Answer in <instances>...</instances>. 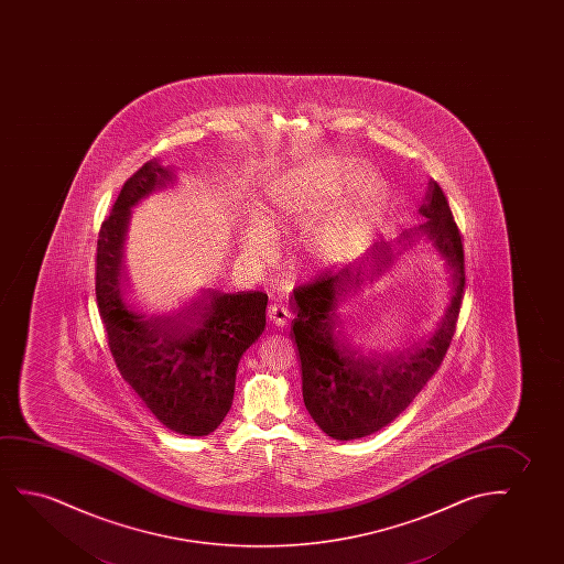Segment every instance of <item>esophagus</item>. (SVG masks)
Returning a JSON list of instances; mask_svg holds the SVG:
<instances>
[{"label": "esophagus", "instance_id": "1", "mask_svg": "<svg viewBox=\"0 0 564 564\" xmlns=\"http://www.w3.org/2000/svg\"><path fill=\"white\" fill-rule=\"evenodd\" d=\"M268 317H270V322H273V324L283 327V325L291 322L293 314H291V310L286 308L283 302H273V304H270V308H268Z\"/></svg>", "mask_w": 564, "mask_h": 564}]
</instances>
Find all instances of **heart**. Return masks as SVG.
I'll return each mask as SVG.
<instances>
[{
	"mask_svg": "<svg viewBox=\"0 0 564 564\" xmlns=\"http://www.w3.org/2000/svg\"><path fill=\"white\" fill-rule=\"evenodd\" d=\"M291 196L285 191H278L275 194V202L281 209H293V200H289ZM386 198V186L379 178H368L358 193V206L364 216L370 217L378 214L381 208V202ZM350 245V235L347 231L332 232V235H319L316 239L312 240L310 250L312 254L319 258V260H329L333 256L340 254L345 248ZM273 247V239L271 232L263 224L248 225L245 232H242V250L248 256H256L262 258L268 256Z\"/></svg>",
	"mask_w": 564,
	"mask_h": 564,
	"instance_id": "heart-1",
	"label": "heart"
}]
</instances>
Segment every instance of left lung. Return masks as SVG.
Wrapping results in <instances>:
<instances>
[{
    "label": "left lung",
    "mask_w": 564,
    "mask_h": 564,
    "mask_svg": "<svg viewBox=\"0 0 564 564\" xmlns=\"http://www.w3.org/2000/svg\"><path fill=\"white\" fill-rule=\"evenodd\" d=\"M420 214L427 221L402 239L414 242L420 235L432 240L453 273V296L432 337L394 355H368L348 343L340 329L337 308L348 286L358 285L368 273L362 265L322 271L291 294L293 337L301 356L302 397L312 420L333 440H360L391 424L433 373L440 370L455 335L464 294V250L460 231L448 208L447 196L430 181ZM371 273L381 275L393 262L386 240L368 252Z\"/></svg>",
    "instance_id": "left-lung-1"
}]
</instances>
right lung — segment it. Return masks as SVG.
<instances>
[{
    "instance_id": "right-lung-1",
    "label": "right lung",
    "mask_w": 564,
    "mask_h": 564,
    "mask_svg": "<svg viewBox=\"0 0 564 564\" xmlns=\"http://www.w3.org/2000/svg\"><path fill=\"white\" fill-rule=\"evenodd\" d=\"M173 181V170L158 160L127 178L98 235L96 301L124 381L171 432L202 437L231 409L240 356L265 327L268 294L209 291L181 308L152 310L127 293L123 245L131 208Z\"/></svg>"
}]
</instances>
